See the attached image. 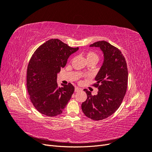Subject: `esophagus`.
<instances>
[{
    "label": "esophagus",
    "instance_id": "34e87169",
    "mask_svg": "<svg viewBox=\"0 0 152 152\" xmlns=\"http://www.w3.org/2000/svg\"><path fill=\"white\" fill-rule=\"evenodd\" d=\"M80 90H81V89L79 88V87H76L75 88V92H78V91H79Z\"/></svg>",
    "mask_w": 152,
    "mask_h": 152
}]
</instances>
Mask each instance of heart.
<instances>
[{"label":"heart","mask_w":152,"mask_h":152,"mask_svg":"<svg viewBox=\"0 0 152 152\" xmlns=\"http://www.w3.org/2000/svg\"><path fill=\"white\" fill-rule=\"evenodd\" d=\"M85 56L87 61H94L97 62L98 61V54L93 51H89L85 53Z\"/></svg>","instance_id":"1"}]
</instances>
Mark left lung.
Masks as SVG:
<instances>
[{"instance_id": "obj_1", "label": "left lung", "mask_w": 152, "mask_h": 152, "mask_svg": "<svg viewBox=\"0 0 152 152\" xmlns=\"http://www.w3.org/2000/svg\"><path fill=\"white\" fill-rule=\"evenodd\" d=\"M90 47L99 48L104 60L95 77L98 94L93 96L84 89L87 98L82 103V110L88 118L100 121L112 115L121 106L127 87L128 71L126 59L118 48L104 40Z\"/></svg>"}]
</instances>
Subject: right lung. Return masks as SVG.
Returning <instances> with one entry per match:
<instances>
[{
  "label": "right lung",
  "mask_w": 152,
  "mask_h": 152,
  "mask_svg": "<svg viewBox=\"0 0 152 152\" xmlns=\"http://www.w3.org/2000/svg\"><path fill=\"white\" fill-rule=\"evenodd\" d=\"M78 49L53 39L41 45L32 55L27 68L26 86L32 104L40 113L58 115L70 99L74 87L70 83L58 87L57 74Z\"/></svg>",
  "instance_id": "add662e5"
}]
</instances>
